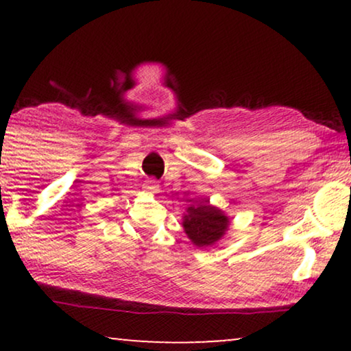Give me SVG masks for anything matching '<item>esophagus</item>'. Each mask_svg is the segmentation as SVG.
Returning <instances> with one entry per match:
<instances>
[{
  "mask_svg": "<svg viewBox=\"0 0 351 351\" xmlns=\"http://www.w3.org/2000/svg\"><path fill=\"white\" fill-rule=\"evenodd\" d=\"M143 189H145L147 193H156L158 189H160V185H158V182L155 179H148L145 182V185H143Z\"/></svg>",
  "mask_w": 351,
  "mask_h": 351,
  "instance_id": "esophagus-1",
  "label": "esophagus"
}]
</instances>
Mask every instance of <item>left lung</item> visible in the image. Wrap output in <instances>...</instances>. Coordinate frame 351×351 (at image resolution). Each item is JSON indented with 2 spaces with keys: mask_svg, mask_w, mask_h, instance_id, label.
Masks as SVG:
<instances>
[{
  "mask_svg": "<svg viewBox=\"0 0 351 351\" xmlns=\"http://www.w3.org/2000/svg\"><path fill=\"white\" fill-rule=\"evenodd\" d=\"M230 220L209 201L190 206L184 215V230L191 243L198 247L213 246L228 230Z\"/></svg>",
  "mask_w": 351,
  "mask_h": 351,
  "instance_id": "8db88e82",
  "label": "left lung"
}]
</instances>
